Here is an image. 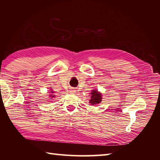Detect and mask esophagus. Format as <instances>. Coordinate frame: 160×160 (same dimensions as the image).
Here are the masks:
<instances>
[{
	"mask_svg": "<svg viewBox=\"0 0 160 160\" xmlns=\"http://www.w3.org/2000/svg\"><path fill=\"white\" fill-rule=\"evenodd\" d=\"M75 91H75L73 89H70V91H69V92H71V93H73L74 92H75Z\"/></svg>",
	"mask_w": 160,
	"mask_h": 160,
	"instance_id": "34e87169",
	"label": "esophagus"
}]
</instances>
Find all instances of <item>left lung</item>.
<instances>
[{"mask_svg": "<svg viewBox=\"0 0 160 160\" xmlns=\"http://www.w3.org/2000/svg\"><path fill=\"white\" fill-rule=\"evenodd\" d=\"M91 100H89V103L91 104V105H93L95 104H98L100 103V102L102 101V94L98 92L97 89L95 90H92V91H91Z\"/></svg>", "mask_w": 160, "mask_h": 160, "instance_id": "obj_1", "label": "left lung"}]
</instances>
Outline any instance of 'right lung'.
<instances>
[{"label": "right lung", "mask_w": 160, "mask_h": 160, "mask_svg": "<svg viewBox=\"0 0 160 160\" xmlns=\"http://www.w3.org/2000/svg\"><path fill=\"white\" fill-rule=\"evenodd\" d=\"M53 93H54L53 91L52 90H51V91H50V95H49V97L51 98V99H52V98H56V97H55V95H54Z\"/></svg>", "instance_id": "obj_1"}]
</instances>
